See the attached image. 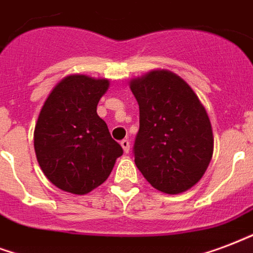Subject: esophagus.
Returning <instances> with one entry per match:
<instances>
[{"mask_svg":"<svg viewBox=\"0 0 253 253\" xmlns=\"http://www.w3.org/2000/svg\"><path fill=\"white\" fill-rule=\"evenodd\" d=\"M121 146H122V148H123V151L126 152H128L130 151V142H128V140L127 139H123V140H121Z\"/></svg>","mask_w":253,"mask_h":253,"instance_id":"34e87169","label":"esophagus"}]
</instances>
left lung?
Instances as JSON below:
<instances>
[{
	"label": "left lung",
	"mask_w": 253,
	"mask_h": 253,
	"mask_svg": "<svg viewBox=\"0 0 253 253\" xmlns=\"http://www.w3.org/2000/svg\"><path fill=\"white\" fill-rule=\"evenodd\" d=\"M139 105L135 165L154 188L180 194L199 182L211 162L213 135L207 111L184 81L155 70L131 81Z\"/></svg>",
	"instance_id": "1"
}]
</instances>
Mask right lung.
<instances>
[{"mask_svg": "<svg viewBox=\"0 0 253 253\" xmlns=\"http://www.w3.org/2000/svg\"><path fill=\"white\" fill-rule=\"evenodd\" d=\"M107 80L69 75L53 88L34 130V150L46 178L58 188L84 195L101 186L123 154L96 114Z\"/></svg>", "mask_w": 253, "mask_h": 253, "instance_id": "add662e5", "label": "right lung"}]
</instances>
